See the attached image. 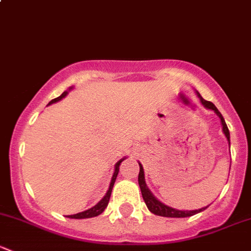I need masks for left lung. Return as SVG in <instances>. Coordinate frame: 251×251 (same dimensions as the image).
<instances>
[{"mask_svg": "<svg viewBox=\"0 0 251 251\" xmlns=\"http://www.w3.org/2000/svg\"><path fill=\"white\" fill-rule=\"evenodd\" d=\"M197 96H198L199 100H201V104H203L204 107L206 108V109H211V110H214L215 113H216V115L219 116L220 120H221L222 131H224V133H225V136H226L228 143H231V142H229L228 127H227L226 123H225L224 116L221 115V113H220L219 109H217V108L215 107V105L212 104L211 102H209V100H205L204 98L201 97V96L199 95L198 92H197ZM138 164H140V163H138ZM138 184H140L142 197H143V201H144V203H146L147 207L149 209V211L153 212V214H155V215H158V216L189 217V216H193V215L198 214V212L204 211V210L206 209L207 206H209V205H207V206L201 207V209H198V210H177V209H174V207H171V206H168V205H165L164 203H161L160 201H158V199H156L155 197L153 196V193H151V192L148 189V187H147L146 179H144L143 166H142L141 164H140V174H138Z\"/></svg>", "mask_w": 251, "mask_h": 251, "instance_id": "1", "label": "left lung"}]
</instances>
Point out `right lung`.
I'll return each instance as SVG.
<instances>
[{
	"label": "right lung",
	"instance_id": "obj_1",
	"mask_svg": "<svg viewBox=\"0 0 251 251\" xmlns=\"http://www.w3.org/2000/svg\"><path fill=\"white\" fill-rule=\"evenodd\" d=\"M72 88L73 87H69V91L72 90ZM69 91H64V92H63L62 95L59 96V97H57V98H54V100H50V102L48 103V105L53 104V103L58 102V100H63V98H64L65 96H67L68 93H69ZM125 159L126 158L120 159V160H119L118 163L115 164V169H114L113 177H111V181H110V184H109V189H108V192H107V193H105V196L102 198V201H100L97 204L95 205V206L91 207V209H88V210H85V211L78 212V214H75V215H68V217H69V219H90V217L98 216V215H100L103 211H104L105 207L108 206V203H109V199H110V196H111V191H113L114 183H115V179H116V177H118L119 166L121 165V163H123V161L125 160Z\"/></svg>",
	"mask_w": 251,
	"mask_h": 251
}]
</instances>
